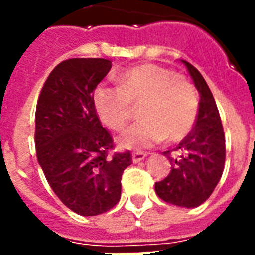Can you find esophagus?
I'll return each instance as SVG.
<instances>
[{
	"label": "esophagus",
	"instance_id": "esophagus-1",
	"mask_svg": "<svg viewBox=\"0 0 255 255\" xmlns=\"http://www.w3.org/2000/svg\"><path fill=\"white\" fill-rule=\"evenodd\" d=\"M145 157H147V153H144V152H133V153H132V161H133V163H140V161H143Z\"/></svg>",
	"mask_w": 255,
	"mask_h": 255
}]
</instances>
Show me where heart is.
Masks as SVG:
<instances>
[{
  "label": "heart",
  "mask_w": 255,
  "mask_h": 255,
  "mask_svg": "<svg viewBox=\"0 0 255 255\" xmlns=\"http://www.w3.org/2000/svg\"><path fill=\"white\" fill-rule=\"evenodd\" d=\"M94 106L108 128L120 131L140 106V122L118 139L126 149H141L163 141H180L193 128L198 100L194 87L182 77L155 65H141L119 77V87L99 85Z\"/></svg>",
  "instance_id": "1"
}]
</instances>
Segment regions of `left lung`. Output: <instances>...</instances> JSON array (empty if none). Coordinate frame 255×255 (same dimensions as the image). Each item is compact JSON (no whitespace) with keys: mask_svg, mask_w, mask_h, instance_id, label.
Instances as JSON below:
<instances>
[{"mask_svg":"<svg viewBox=\"0 0 255 255\" xmlns=\"http://www.w3.org/2000/svg\"><path fill=\"white\" fill-rule=\"evenodd\" d=\"M200 94L196 126L173 149L164 152L170 172L155 184L157 196L165 202L181 208H196L213 193L225 165V135L213 94L194 66L182 61Z\"/></svg>","mask_w":255,"mask_h":255,"instance_id":"1","label":"left lung"}]
</instances>
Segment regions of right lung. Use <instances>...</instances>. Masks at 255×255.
<instances>
[{
	"instance_id": "1",
	"label": "right lung",
	"mask_w": 255,
	"mask_h": 255,
	"mask_svg": "<svg viewBox=\"0 0 255 255\" xmlns=\"http://www.w3.org/2000/svg\"><path fill=\"white\" fill-rule=\"evenodd\" d=\"M103 58H73L46 79L35 110L38 163L58 198L81 216H98L119 202L131 153L108 156L112 137L102 127L94 91L111 70Z\"/></svg>"
}]
</instances>
